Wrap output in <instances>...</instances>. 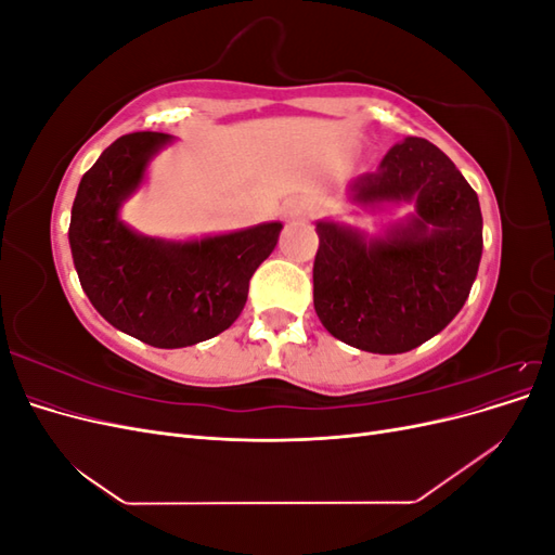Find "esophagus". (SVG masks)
Wrapping results in <instances>:
<instances>
[{"label":"esophagus","mask_w":555,"mask_h":555,"mask_svg":"<svg viewBox=\"0 0 555 555\" xmlns=\"http://www.w3.org/2000/svg\"><path fill=\"white\" fill-rule=\"evenodd\" d=\"M300 212H304V210H300V206L296 204V201H287V204L282 206V217H284V220H296V217H300Z\"/></svg>","instance_id":"esophagus-1"}]
</instances>
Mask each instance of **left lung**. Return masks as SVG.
<instances>
[{
  "label": "left lung",
  "instance_id": "8db88e82",
  "mask_svg": "<svg viewBox=\"0 0 555 555\" xmlns=\"http://www.w3.org/2000/svg\"><path fill=\"white\" fill-rule=\"evenodd\" d=\"M359 206L414 204V217L386 238L317 222L314 310L324 328L373 354H400L438 335L473 289L481 259V210L438 145L408 137L379 169L349 184Z\"/></svg>",
  "mask_w": 555,
  "mask_h": 555
}]
</instances>
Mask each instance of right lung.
Returning <instances> with one entry per match:
<instances>
[{
	"label": "right lung",
	"instance_id": "add662e5",
	"mask_svg": "<svg viewBox=\"0 0 555 555\" xmlns=\"http://www.w3.org/2000/svg\"><path fill=\"white\" fill-rule=\"evenodd\" d=\"M166 143L169 133L137 131L104 150L78 184L69 245L80 287L108 324L145 345L176 349L215 338L236 322L249 278L275 249L282 224L188 243L131 231L120 208Z\"/></svg>",
	"mask_w": 555,
	"mask_h": 555
}]
</instances>
